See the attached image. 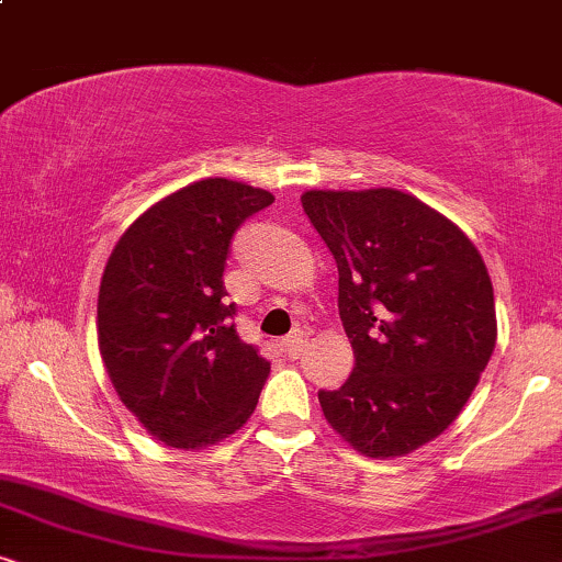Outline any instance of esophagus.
I'll return each instance as SVG.
<instances>
[{"mask_svg": "<svg viewBox=\"0 0 562 562\" xmlns=\"http://www.w3.org/2000/svg\"><path fill=\"white\" fill-rule=\"evenodd\" d=\"M304 348H306V335L304 333H291L286 340H283V352H286L289 358H299V356H302Z\"/></svg>", "mask_w": 562, "mask_h": 562, "instance_id": "esophagus-1", "label": "esophagus"}]
</instances>
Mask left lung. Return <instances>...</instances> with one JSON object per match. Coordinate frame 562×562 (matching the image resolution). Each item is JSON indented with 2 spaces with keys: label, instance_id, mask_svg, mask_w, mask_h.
Here are the masks:
<instances>
[{
  "label": "left lung",
  "instance_id": "1",
  "mask_svg": "<svg viewBox=\"0 0 562 562\" xmlns=\"http://www.w3.org/2000/svg\"><path fill=\"white\" fill-rule=\"evenodd\" d=\"M335 256L356 366L319 391L325 419L366 458H402L448 429L496 345L494 286L456 222L398 189L302 194Z\"/></svg>",
  "mask_w": 562,
  "mask_h": 562
}]
</instances>
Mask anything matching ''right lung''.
Here are the masks:
<instances>
[{
    "instance_id": "add662e5",
    "label": "right lung",
    "mask_w": 562,
    "mask_h": 562,
    "mask_svg": "<svg viewBox=\"0 0 562 562\" xmlns=\"http://www.w3.org/2000/svg\"><path fill=\"white\" fill-rule=\"evenodd\" d=\"M266 189L202 179L148 206L114 245L97 299V340L120 402L168 448L204 450L256 412L271 363L237 337L229 245Z\"/></svg>"
}]
</instances>
